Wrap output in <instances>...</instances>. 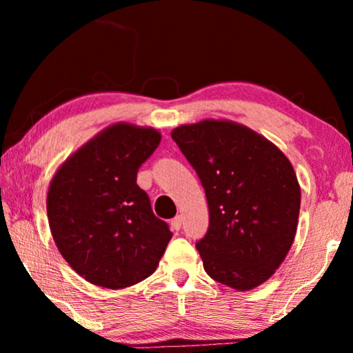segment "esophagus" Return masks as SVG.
I'll list each match as a JSON object with an SVG mask.
<instances>
[{
    "label": "esophagus",
    "mask_w": 353,
    "mask_h": 353,
    "mask_svg": "<svg viewBox=\"0 0 353 353\" xmlns=\"http://www.w3.org/2000/svg\"><path fill=\"white\" fill-rule=\"evenodd\" d=\"M181 221H183V219H181V215H176L175 219H172V221H170V225H172V228L175 230V231H178L181 228Z\"/></svg>",
    "instance_id": "34e87169"
}]
</instances>
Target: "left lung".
Instances as JSON below:
<instances>
[{"label": "left lung", "instance_id": "left-lung-1", "mask_svg": "<svg viewBox=\"0 0 353 353\" xmlns=\"http://www.w3.org/2000/svg\"><path fill=\"white\" fill-rule=\"evenodd\" d=\"M172 138L205 190L209 230L196 249L207 274L236 291L260 286L296 238L301 185L292 163L263 134L233 120L180 125Z\"/></svg>", "mask_w": 353, "mask_h": 353}]
</instances>
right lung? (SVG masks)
<instances>
[{"label": "right lung", "mask_w": 353, "mask_h": 353, "mask_svg": "<svg viewBox=\"0 0 353 353\" xmlns=\"http://www.w3.org/2000/svg\"><path fill=\"white\" fill-rule=\"evenodd\" d=\"M161 138L152 127L112 123L52 176L46 196L52 239L72 270L94 286L117 291L151 276L172 239L137 185L138 168Z\"/></svg>", "instance_id": "obj_1"}]
</instances>
